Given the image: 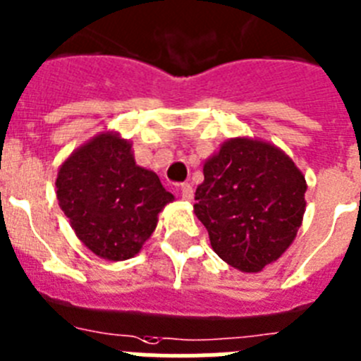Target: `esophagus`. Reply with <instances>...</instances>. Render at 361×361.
Instances as JSON below:
<instances>
[{
	"instance_id": "34e87169",
	"label": "esophagus",
	"mask_w": 361,
	"mask_h": 361,
	"mask_svg": "<svg viewBox=\"0 0 361 361\" xmlns=\"http://www.w3.org/2000/svg\"><path fill=\"white\" fill-rule=\"evenodd\" d=\"M180 192H181V197H183L185 201H192V197H194L192 185H190V183H181Z\"/></svg>"
}]
</instances>
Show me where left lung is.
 <instances>
[{"label": "left lung", "instance_id": "left-lung-1", "mask_svg": "<svg viewBox=\"0 0 361 361\" xmlns=\"http://www.w3.org/2000/svg\"><path fill=\"white\" fill-rule=\"evenodd\" d=\"M194 214L214 252L255 274L290 248L306 212V178L284 151L253 138H230L203 165Z\"/></svg>", "mask_w": 361, "mask_h": 361}]
</instances>
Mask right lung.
Segmentation results:
<instances>
[{"mask_svg":"<svg viewBox=\"0 0 361 361\" xmlns=\"http://www.w3.org/2000/svg\"><path fill=\"white\" fill-rule=\"evenodd\" d=\"M55 187L77 237L108 261L135 257L157 228L158 214L174 200L157 173L136 165L131 142L113 131L71 152Z\"/></svg>","mask_w":361,"mask_h":361,"instance_id":"add662e5","label":"right lung"}]
</instances>
